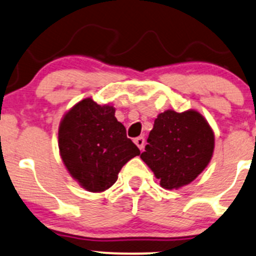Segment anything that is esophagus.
<instances>
[{"instance_id": "1", "label": "esophagus", "mask_w": 256, "mask_h": 256, "mask_svg": "<svg viewBox=\"0 0 256 256\" xmlns=\"http://www.w3.org/2000/svg\"><path fill=\"white\" fill-rule=\"evenodd\" d=\"M134 142L136 143V146L140 148V150H143V147H144V137H142V136L137 137V138H134Z\"/></svg>"}]
</instances>
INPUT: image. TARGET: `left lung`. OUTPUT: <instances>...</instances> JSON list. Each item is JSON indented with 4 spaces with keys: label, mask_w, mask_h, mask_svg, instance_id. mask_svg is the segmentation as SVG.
<instances>
[{
    "label": "left lung",
    "mask_w": 256,
    "mask_h": 256,
    "mask_svg": "<svg viewBox=\"0 0 256 256\" xmlns=\"http://www.w3.org/2000/svg\"><path fill=\"white\" fill-rule=\"evenodd\" d=\"M147 142L141 158L166 190L190 184L214 152V132L196 110L160 113Z\"/></svg>",
    "instance_id": "1"
}]
</instances>
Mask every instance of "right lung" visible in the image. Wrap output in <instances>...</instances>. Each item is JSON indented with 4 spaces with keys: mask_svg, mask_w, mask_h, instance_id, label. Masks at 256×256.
<instances>
[{
    "mask_svg": "<svg viewBox=\"0 0 256 256\" xmlns=\"http://www.w3.org/2000/svg\"><path fill=\"white\" fill-rule=\"evenodd\" d=\"M114 115L112 106H100L85 98L60 122L62 160L70 175L90 192L113 186L124 165L141 153Z\"/></svg>",
    "mask_w": 256,
    "mask_h": 256,
    "instance_id": "obj_1",
    "label": "right lung"
}]
</instances>
